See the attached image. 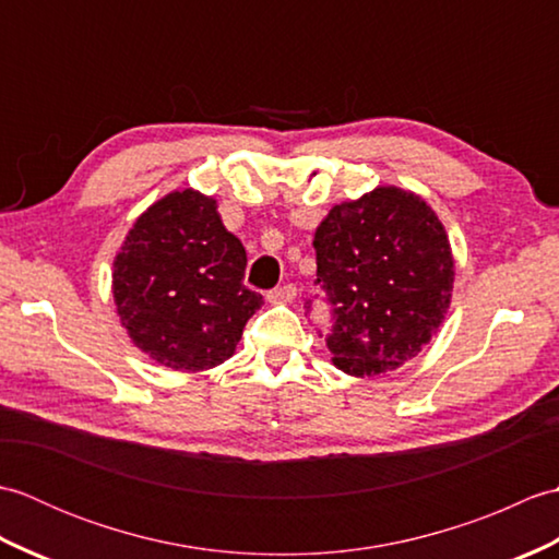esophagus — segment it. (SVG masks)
Here are the masks:
<instances>
[{
  "instance_id": "34e87169",
  "label": "esophagus",
  "mask_w": 559,
  "mask_h": 559,
  "mask_svg": "<svg viewBox=\"0 0 559 559\" xmlns=\"http://www.w3.org/2000/svg\"><path fill=\"white\" fill-rule=\"evenodd\" d=\"M295 295H298V288L295 286H281V288H276V290H271L269 295H266V300L271 302V305H283V302H293L295 300Z\"/></svg>"
}]
</instances>
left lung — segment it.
Returning <instances> with one entry per match:
<instances>
[{"mask_svg":"<svg viewBox=\"0 0 559 559\" xmlns=\"http://www.w3.org/2000/svg\"><path fill=\"white\" fill-rule=\"evenodd\" d=\"M312 245L317 283L334 305L326 346L341 372L384 374L430 343L451 302L454 257L427 201L377 187L331 209Z\"/></svg>","mask_w":559,"mask_h":559,"instance_id":"obj_1","label":"left lung"}]
</instances>
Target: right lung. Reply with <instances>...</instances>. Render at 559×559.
Returning a JSON list of instances; mask_svg holds the SVG:
<instances>
[{"mask_svg":"<svg viewBox=\"0 0 559 559\" xmlns=\"http://www.w3.org/2000/svg\"><path fill=\"white\" fill-rule=\"evenodd\" d=\"M247 254L216 199L182 189L151 204L112 264L117 317L134 346L180 372L225 362L264 300L245 288Z\"/></svg>","mask_w":559,"mask_h":559,"instance_id":"right-lung-1","label":"right lung"}]
</instances>
